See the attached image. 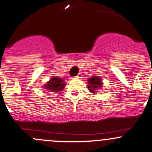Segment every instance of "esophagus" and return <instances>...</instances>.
I'll return each instance as SVG.
<instances>
[{"mask_svg": "<svg viewBox=\"0 0 152 152\" xmlns=\"http://www.w3.org/2000/svg\"><path fill=\"white\" fill-rule=\"evenodd\" d=\"M82 74H81V73H79V74L77 75L75 77L76 78H78V79H80V78H82Z\"/></svg>", "mask_w": 152, "mask_h": 152, "instance_id": "1", "label": "esophagus"}]
</instances>
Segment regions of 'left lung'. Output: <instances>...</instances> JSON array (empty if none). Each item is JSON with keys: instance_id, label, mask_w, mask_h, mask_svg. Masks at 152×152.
Wrapping results in <instances>:
<instances>
[{"instance_id": "8db88e82", "label": "left lung", "mask_w": 152, "mask_h": 152, "mask_svg": "<svg viewBox=\"0 0 152 152\" xmlns=\"http://www.w3.org/2000/svg\"><path fill=\"white\" fill-rule=\"evenodd\" d=\"M88 88L91 93L98 92V89L101 88L102 83L99 77L93 76L88 80Z\"/></svg>"}]
</instances>
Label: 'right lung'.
Segmentation results:
<instances>
[{"instance_id": "obj_1", "label": "right lung", "mask_w": 152, "mask_h": 152, "mask_svg": "<svg viewBox=\"0 0 152 152\" xmlns=\"http://www.w3.org/2000/svg\"><path fill=\"white\" fill-rule=\"evenodd\" d=\"M65 85L66 83L61 78L53 77L44 86H45V88L50 91L51 92H58L61 91L64 88Z\"/></svg>"}]
</instances>
